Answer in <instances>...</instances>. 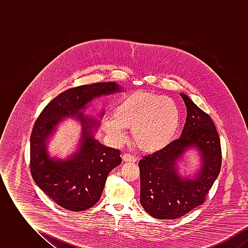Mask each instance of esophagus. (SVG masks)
I'll list each match as a JSON object with an SVG mask.
<instances>
[{"mask_svg": "<svg viewBox=\"0 0 248 248\" xmlns=\"http://www.w3.org/2000/svg\"><path fill=\"white\" fill-rule=\"evenodd\" d=\"M123 160L124 161V162H136L137 161V158L135 157V156H133V155H131L130 154H124L123 155Z\"/></svg>", "mask_w": 248, "mask_h": 248, "instance_id": "obj_1", "label": "esophagus"}]
</instances>
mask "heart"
<instances>
[{
	"label": "heart",
	"instance_id": "heart-1",
	"mask_svg": "<svg viewBox=\"0 0 248 248\" xmlns=\"http://www.w3.org/2000/svg\"><path fill=\"white\" fill-rule=\"evenodd\" d=\"M179 125V110L169 97L136 92L124 99L106 119L103 129L117 143L126 140L124 129L132 131L136 145L145 152L159 151L173 140Z\"/></svg>",
	"mask_w": 248,
	"mask_h": 248
}]
</instances>
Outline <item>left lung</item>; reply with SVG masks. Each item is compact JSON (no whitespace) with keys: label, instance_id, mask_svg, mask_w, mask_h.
Listing matches in <instances>:
<instances>
[{"label":"left lung","instance_id":"left-lung-1","mask_svg":"<svg viewBox=\"0 0 248 248\" xmlns=\"http://www.w3.org/2000/svg\"><path fill=\"white\" fill-rule=\"evenodd\" d=\"M187 107L181 137L154 154L143 156L140 172V203L145 211L159 219L178 218L202 204L221 168V146L210 116L187 94H180ZM201 153L203 166L194 180L182 179L175 163L189 147Z\"/></svg>","mask_w":248,"mask_h":248}]
</instances>
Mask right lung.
<instances>
[{"mask_svg":"<svg viewBox=\"0 0 248 248\" xmlns=\"http://www.w3.org/2000/svg\"><path fill=\"white\" fill-rule=\"evenodd\" d=\"M121 90L113 82L70 88L48 103L35 121L31 135V173L39 188L65 209L78 212L94 206L108 173L122 162L119 150L94 140L92 128L98 122L80 112L93 98ZM70 116L83 125L80 149L68 160L52 159L46 153V140L59 122Z\"/></svg>","mask_w":248,"mask_h":248,"instance_id":"add662e5","label":"right lung"}]
</instances>
